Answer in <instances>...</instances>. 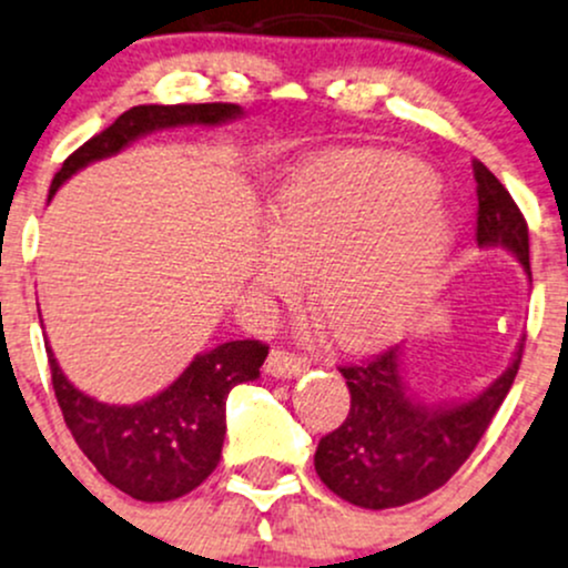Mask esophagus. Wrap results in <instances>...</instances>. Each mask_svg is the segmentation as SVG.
<instances>
[{
	"mask_svg": "<svg viewBox=\"0 0 568 568\" xmlns=\"http://www.w3.org/2000/svg\"><path fill=\"white\" fill-rule=\"evenodd\" d=\"M304 369H307V359L288 354V351L272 348V354H268L266 359V373L274 375V378H296Z\"/></svg>",
	"mask_w": 568,
	"mask_h": 568,
	"instance_id": "obj_1",
	"label": "esophagus"
}]
</instances>
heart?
I'll return each mask as SVG.
<instances>
[{"label": "heart", "mask_w": 568, "mask_h": 568, "mask_svg": "<svg viewBox=\"0 0 568 568\" xmlns=\"http://www.w3.org/2000/svg\"><path fill=\"white\" fill-rule=\"evenodd\" d=\"M435 190L433 171L397 154L310 160L268 199L255 285L294 296L310 268V300L334 339L392 337L419 313L455 253L457 225Z\"/></svg>", "instance_id": "b5f03b06"}]
</instances>
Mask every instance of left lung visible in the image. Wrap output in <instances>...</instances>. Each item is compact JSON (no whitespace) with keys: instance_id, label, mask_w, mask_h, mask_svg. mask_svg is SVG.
<instances>
[{"instance_id":"obj_1","label":"left lung","mask_w":568,"mask_h":568,"mask_svg":"<svg viewBox=\"0 0 568 568\" xmlns=\"http://www.w3.org/2000/svg\"><path fill=\"white\" fill-rule=\"evenodd\" d=\"M476 242L504 247L530 274L528 223L509 190L485 163H474ZM523 343L509 367L476 397L449 405H427L410 394L399 348L359 364L339 367L351 392V410L315 449L321 481L362 509H392L444 487L470 457L498 414L520 369Z\"/></svg>"}]
</instances>
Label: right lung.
Segmentation results:
<instances>
[{
  "label": "right lung",
  "instance_id": "obj_1",
  "mask_svg": "<svg viewBox=\"0 0 568 568\" xmlns=\"http://www.w3.org/2000/svg\"><path fill=\"white\" fill-rule=\"evenodd\" d=\"M239 116L242 109L234 103L135 105L64 160L48 199L89 163L122 152L141 135L187 124L217 128ZM45 354L64 425L89 463L130 498L160 504L187 495L217 468L225 438V399L236 384L258 378L268 348L258 339L217 345L195 356L174 384L135 405H109L89 397L70 384L53 359L51 345H45Z\"/></svg>",
  "mask_w": 568,
  "mask_h": 568
}]
</instances>
